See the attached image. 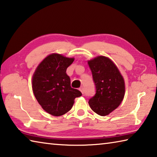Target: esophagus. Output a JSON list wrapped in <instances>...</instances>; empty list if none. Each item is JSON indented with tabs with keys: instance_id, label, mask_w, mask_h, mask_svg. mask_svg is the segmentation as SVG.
Segmentation results:
<instances>
[{
	"instance_id": "esophagus-1",
	"label": "esophagus",
	"mask_w": 157,
	"mask_h": 157,
	"mask_svg": "<svg viewBox=\"0 0 157 157\" xmlns=\"http://www.w3.org/2000/svg\"><path fill=\"white\" fill-rule=\"evenodd\" d=\"M79 90L81 91V93H82V94H84V87H81V88H79Z\"/></svg>"
}]
</instances>
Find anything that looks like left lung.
Returning <instances> with one entry per match:
<instances>
[{"label":"left lung","instance_id":"left-lung-1","mask_svg":"<svg viewBox=\"0 0 157 157\" xmlns=\"http://www.w3.org/2000/svg\"><path fill=\"white\" fill-rule=\"evenodd\" d=\"M96 87V93L89 99L91 109L106 116L117 108L125 95V82L118 68L110 58L98 56L88 61Z\"/></svg>","mask_w":157,"mask_h":157}]
</instances>
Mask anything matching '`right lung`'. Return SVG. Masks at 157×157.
I'll return each instance as SVG.
<instances>
[{"label": "right lung", "mask_w": 157, "mask_h": 157, "mask_svg": "<svg viewBox=\"0 0 157 157\" xmlns=\"http://www.w3.org/2000/svg\"><path fill=\"white\" fill-rule=\"evenodd\" d=\"M74 58L52 53L36 68L32 77V89L37 101L47 113L61 116L71 109L80 91L71 88L66 73Z\"/></svg>", "instance_id": "1"}]
</instances>
